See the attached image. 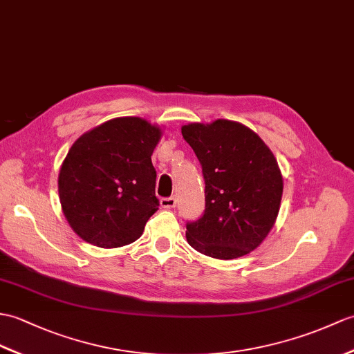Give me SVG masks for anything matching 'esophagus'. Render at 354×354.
I'll return each instance as SVG.
<instances>
[{
  "label": "esophagus",
  "mask_w": 354,
  "mask_h": 354,
  "mask_svg": "<svg viewBox=\"0 0 354 354\" xmlns=\"http://www.w3.org/2000/svg\"><path fill=\"white\" fill-rule=\"evenodd\" d=\"M160 203H161V207H162V208H167V209H170V208H175V207H176V197H175V196L162 197Z\"/></svg>",
  "instance_id": "34e87169"
}]
</instances>
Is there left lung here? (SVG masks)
<instances>
[{
  "instance_id": "obj_1",
  "label": "left lung",
  "mask_w": 354,
  "mask_h": 354,
  "mask_svg": "<svg viewBox=\"0 0 354 354\" xmlns=\"http://www.w3.org/2000/svg\"><path fill=\"white\" fill-rule=\"evenodd\" d=\"M180 131L205 179V211L187 223L188 244L211 258L244 257L266 240L281 208L283 179L273 152L232 120L190 123Z\"/></svg>"
}]
</instances>
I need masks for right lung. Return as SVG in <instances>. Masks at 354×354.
Masks as SVG:
<instances>
[{"label":"right lung","instance_id":"add662e5","mask_svg":"<svg viewBox=\"0 0 354 354\" xmlns=\"http://www.w3.org/2000/svg\"><path fill=\"white\" fill-rule=\"evenodd\" d=\"M161 129L140 118H116L72 145L59 174L63 214L78 236L113 249L142 236L158 209L152 152Z\"/></svg>","mask_w":354,"mask_h":354}]
</instances>
